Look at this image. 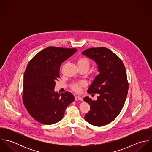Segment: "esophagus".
<instances>
[{"mask_svg": "<svg viewBox=\"0 0 152 152\" xmlns=\"http://www.w3.org/2000/svg\"><path fill=\"white\" fill-rule=\"evenodd\" d=\"M75 101H82L83 99L80 96H75Z\"/></svg>", "mask_w": 152, "mask_h": 152, "instance_id": "1", "label": "esophagus"}]
</instances>
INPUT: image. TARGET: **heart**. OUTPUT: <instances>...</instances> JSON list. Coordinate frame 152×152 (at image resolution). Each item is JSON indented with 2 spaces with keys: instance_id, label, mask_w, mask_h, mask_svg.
Wrapping results in <instances>:
<instances>
[{
  "instance_id": "b5f03b06",
  "label": "heart",
  "mask_w": 152,
  "mask_h": 152,
  "mask_svg": "<svg viewBox=\"0 0 152 152\" xmlns=\"http://www.w3.org/2000/svg\"><path fill=\"white\" fill-rule=\"evenodd\" d=\"M77 64L80 68L86 67L88 69L89 66L90 65V61L88 59L85 57H81L78 59ZM86 84L85 82H78V83H74L71 84V88L75 92H80L81 91V88L82 87H85Z\"/></svg>"
}]
</instances>
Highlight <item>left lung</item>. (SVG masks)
I'll list each match as a JSON object with an SVG mask.
<instances>
[{
  "instance_id": "1",
  "label": "left lung",
  "mask_w": 152,
  "mask_h": 152,
  "mask_svg": "<svg viewBox=\"0 0 152 152\" xmlns=\"http://www.w3.org/2000/svg\"><path fill=\"white\" fill-rule=\"evenodd\" d=\"M82 54L94 60L100 72L88 90L89 94H99L97 100L88 96L84 98L90 105L85 119L96 126L106 125L118 116L125 102L129 88L125 66L121 59L106 47L90 48Z\"/></svg>"
}]
</instances>
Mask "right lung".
Listing matches in <instances>:
<instances>
[{
	"instance_id": "obj_1",
	"label": "right lung",
	"mask_w": 152,
	"mask_h": 152,
	"mask_svg": "<svg viewBox=\"0 0 152 152\" xmlns=\"http://www.w3.org/2000/svg\"><path fill=\"white\" fill-rule=\"evenodd\" d=\"M77 48L48 47L39 52L28 63L23 89V102L30 115L44 125L61 121L66 108L74 101L69 92H54L60 78L62 63L72 56Z\"/></svg>"
}]
</instances>
